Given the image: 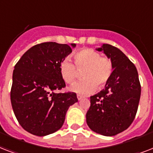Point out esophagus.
Masks as SVG:
<instances>
[{
  "label": "esophagus",
  "instance_id": "34e87169",
  "mask_svg": "<svg viewBox=\"0 0 153 153\" xmlns=\"http://www.w3.org/2000/svg\"><path fill=\"white\" fill-rule=\"evenodd\" d=\"M77 98H78V100L80 101V100H82V98H83V97L80 95V94H77Z\"/></svg>",
  "mask_w": 153,
  "mask_h": 153
}]
</instances>
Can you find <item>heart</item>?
<instances>
[{
    "mask_svg": "<svg viewBox=\"0 0 153 153\" xmlns=\"http://www.w3.org/2000/svg\"><path fill=\"white\" fill-rule=\"evenodd\" d=\"M75 66L70 59H65L59 65L61 76L65 82L72 83L79 77L84 78L79 82L74 83L70 90L82 95L93 93L97 86L102 88L109 82L113 74L111 60L101 55L93 49H82L74 54Z\"/></svg>",
    "mask_w": 153,
    "mask_h": 153,
    "instance_id": "obj_1",
    "label": "heart"
}]
</instances>
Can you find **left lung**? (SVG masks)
Returning a JSON list of instances; mask_svg holds the SVG:
<instances>
[{"instance_id": "obj_1", "label": "left lung", "mask_w": 153, "mask_h": 153, "mask_svg": "<svg viewBox=\"0 0 153 153\" xmlns=\"http://www.w3.org/2000/svg\"><path fill=\"white\" fill-rule=\"evenodd\" d=\"M96 50L110 59L113 74L105 89L91 97L86 123L94 132L111 137L127 129L133 121L141 88L135 65L120 49L103 44Z\"/></svg>"}]
</instances>
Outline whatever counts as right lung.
<instances>
[{"label":"right lung","instance_id":"obj_1","mask_svg":"<svg viewBox=\"0 0 153 153\" xmlns=\"http://www.w3.org/2000/svg\"><path fill=\"white\" fill-rule=\"evenodd\" d=\"M75 46L55 42L36 44L15 65L11 103L18 122L28 133L44 137L59 130L69 107L78 102L76 94L55 92L66 86L59 65Z\"/></svg>","mask_w":153,"mask_h":153}]
</instances>
